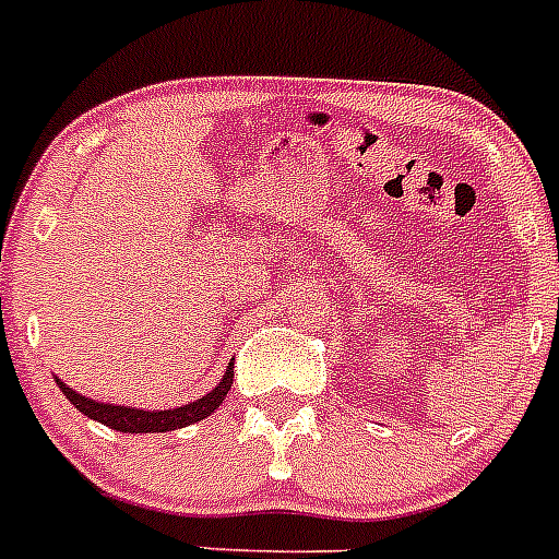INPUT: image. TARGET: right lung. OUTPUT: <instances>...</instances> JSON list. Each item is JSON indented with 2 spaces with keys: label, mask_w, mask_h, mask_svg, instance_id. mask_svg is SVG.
Returning <instances> with one entry per match:
<instances>
[{
  "label": "right lung",
  "mask_w": 559,
  "mask_h": 559,
  "mask_svg": "<svg viewBox=\"0 0 559 559\" xmlns=\"http://www.w3.org/2000/svg\"><path fill=\"white\" fill-rule=\"evenodd\" d=\"M231 369L235 364H229L221 378V383L212 392H206L204 397L192 400L187 406H176V408H133V406H120V403H100V400H92L86 394H78L75 389H69L61 378H56L58 389L67 394V400L72 406L78 408L81 414H86L88 419H97L103 426L114 428V431L122 433H165V431H176V428H187L192 423H201L204 417H210L215 408L221 406L226 400L231 389Z\"/></svg>",
  "instance_id": "1"
}]
</instances>
